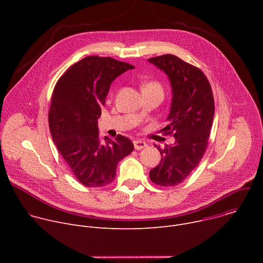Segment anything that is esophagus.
I'll list each match as a JSON object with an SVG mask.
<instances>
[{
	"label": "esophagus",
	"instance_id": "esophagus-1",
	"mask_svg": "<svg viewBox=\"0 0 263 263\" xmlns=\"http://www.w3.org/2000/svg\"><path fill=\"white\" fill-rule=\"evenodd\" d=\"M133 143H134L135 149H137V151H139V149H141V148L146 146V143L144 141H141V140H134Z\"/></svg>",
	"mask_w": 263,
	"mask_h": 263
}]
</instances>
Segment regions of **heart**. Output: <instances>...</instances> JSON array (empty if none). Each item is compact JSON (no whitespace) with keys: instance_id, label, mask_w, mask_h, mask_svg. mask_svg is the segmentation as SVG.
I'll use <instances>...</instances> for the list:
<instances>
[{"instance_id":"1","label":"heart","mask_w":263,"mask_h":263,"mask_svg":"<svg viewBox=\"0 0 263 263\" xmlns=\"http://www.w3.org/2000/svg\"><path fill=\"white\" fill-rule=\"evenodd\" d=\"M142 90H160V91H162V86L157 81H147L142 84Z\"/></svg>"}]
</instances>
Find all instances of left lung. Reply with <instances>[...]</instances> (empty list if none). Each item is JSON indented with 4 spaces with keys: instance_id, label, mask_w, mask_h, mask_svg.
<instances>
[{
    "instance_id": "left-lung-1",
    "label": "left lung",
    "mask_w": 263,
    "mask_h": 263,
    "mask_svg": "<svg viewBox=\"0 0 263 263\" xmlns=\"http://www.w3.org/2000/svg\"><path fill=\"white\" fill-rule=\"evenodd\" d=\"M148 62L164 71L173 99L164 134H172L174 145L157 146L160 163L149 171V179L163 187L182 183L200 163L208 143L214 117V100L204 72L171 54L149 58Z\"/></svg>"
}]
</instances>
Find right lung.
Here are the masks:
<instances>
[{"instance_id": "obj_1", "label": "right lung", "mask_w": 263, "mask_h": 263, "mask_svg": "<svg viewBox=\"0 0 263 263\" xmlns=\"http://www.w3.org/2000/svg\"><path fill=\"white\" fill-rule=\"evenodd\" d=\"M134 66L111 57L88 56L72 64L57 81L49 111L54 143L73 176L87 187L115 180L119 162L134 148L118 135L101 139L98 119L114 80Z\"/></svg>"}]
</instances>
